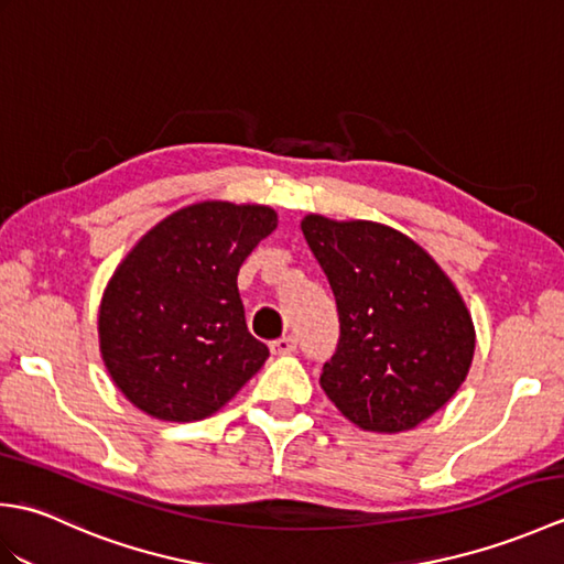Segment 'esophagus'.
<instances>
[{"label":"esophagus","mask_w":564,"mask_h":564,"mask_svg":"<svg viewBox=\"0 0 564 564\" xmlns=\"http://www.w3.org/2000/svg\"><path fill=\"white\" fill-rule=\"evenodd\" d=\"M297 349V339L295 337H281L271 341V351L275 356H285V354H293Z\"/></svg>","instance_id":"obj_1"}]
</instances>
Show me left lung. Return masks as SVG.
Wrapping results in <instances>:
<instances>
[{"mask_svg": "<svg viewBox=\"0 0 564 564\" xmlns=\"http://www.w3.org/2000/svg\"><path fill=\"white\" fill-rule=\"evenodd\" d=\"M305 242L337 301L339 341L319 386L354 424L414 429L463 386L473 319L448 275L392 227L305 215Z\"/></svg>", "mask_w": 564, "mask_h": 564, "instance_id": "8db88e82", "label": "left lung"}]
</instances>
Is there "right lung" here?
I'll return each instance as SVG.
<instances>
[{
  "instance_id": "add662e5",
  "label": "right lung",
  "mask_w": 564,
  "mask_h": 564,
  "mask_svg": "<svg viewBox=\"0 0 564 564\" xmlns=\"http://www.w3.org/2000/svg\"><path fill=\"white\" fill-rule=\"evenodd\" d=\"M279 220L267 206L206 200L140 239L104 293L101 356L138 410L198 422L269 358L247 329L237 273Z\"/></svg>"
}]
</instances>
